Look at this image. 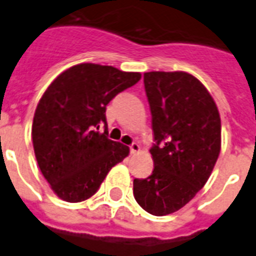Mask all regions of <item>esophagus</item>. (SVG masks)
<instances>
[{"label": "esophagus", "instance_id": "34e87169", "mask_svg": "<svg viewBox=\"0 0 256 256\" xmlns=\"http://www.w3.org/2000/svg\"><path fill=\"white\" fill-rule=\"evenodd\" d=\"M140 152V148L138 144H132V146H130V152H132V154H138Z\"/></svg>", "mask_w": 256, "mask_h": 256}]
</instances>
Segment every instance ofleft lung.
I'll use <instances>...</instances> for the list:
<instances>
[{
	"label": "left lung",
	"instance_id": "1",
	"mask_svg": "<svg viewBox=\"0 0 256 256\" xmlns=\"http://www.w3.org/2000/svg\"><path fill=\"white\" fill-rule=\"evenodd\" d=\"M156 146L154 170L134 179V198L156 216L186 206L210 178L222 144L220 116L204 85L186 72L144 74Z\"/></svg>",
	"mask_w": 256,
	"mask_h": 256
}]
</instances>
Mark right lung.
<instances>
[{
    "instance_id": "obj_1",
    "label": "right lung",
    "mask_w": 256,
    "mask_h": 256,
    "mask_svg": "<svg viewBox=\"0 0 256 256\" xmlns=\"http://www.w3.org/2000/svg\"><path fill=\"white\" fill-rule=\"evenodd\" d=\"M140 73L112 66L78 64L62 72L38 102L32 126L34 154L50 188L62 200H86L130 148L108 140L106 106L136 85Z\"/></svg>"
}]
</instances>
